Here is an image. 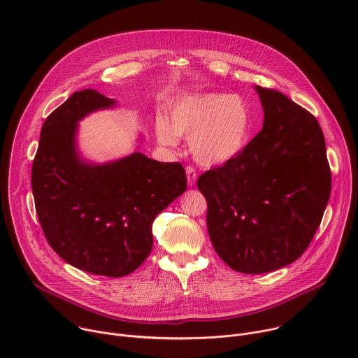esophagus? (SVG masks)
<instances>
[{
    "instance_id": "obj_1",
    "label": "esophagus",
    "mask_w": 358,
    "mask_h": 358,
    "mask_svg": "<svg viewBox=\"0 0 358 358\" xmlns=\"http://www.w3.org/2000/svg\"><path fill=\"white\" fill-rule=\"evenodd\" d=\"M185 173H187V181H188V185L192 187L196 181V171L192 166H187L185 167Z\"/></svg>"
}]
</instances>
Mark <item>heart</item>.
I'll use <instances>...</instances> for the list:
<instances>
[{
	"label": "heart",
	"mask_w": 358,
	"mask_h": 358,
	"mask_svg": "<svg viewBox=\"0 0 358 358\" xmlns=\"http://www.w3.org/2000/svg\"><path fill=\"white\" fill-rule=\"evenodd\" d=\"M252 115L238 94L191 93L176 99L169 116L157 113L155 131L164 145L189 137L194 159L203 166H221L245 150L252 134Z\"/></svg>",
	"instance_id": "heart-1"
}]
</instances>
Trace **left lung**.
<instances>
[{"label": "left lung", "mask_w": 358, "mask_h": 358, "mask_svg": "<svg viewBox=\"0 0 358 358\" xmlns=\"http://www.w3.org/2000/svg\"><path fill=\"white\" fill-rule=\"evenodd\" d=\"M264 127L238 157L199 176L207 227L234 271L280 269L308 249L326 210L331 173L316 117L283 93L255 86Z\"/></svg>", "instance_id": "obj_1"}]
</instances>
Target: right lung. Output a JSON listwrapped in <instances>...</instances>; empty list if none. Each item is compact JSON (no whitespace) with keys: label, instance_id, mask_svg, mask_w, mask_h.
Returning a JSON list of instances; mask_svg holds the SVG:
<instances>
[{"label":"right lung","instance_id":"add662e5","mask_svg":"<svg viewBox=\"0 0 358 358\" xmlns=\"http://www.w3.org/2000/svg\"><path fill=\"white\" fill-rule=\"evenodd\" d=\"M115 106V99L97 90L75 92L46 117L31 173L50 248L69 265L109 278L126 276L145 261L152 221L187 188L180 163H160L140 151L105 164L79 156V120Z\"/></svg>","mask_w":358,"mask_h":358}]
</instances>
